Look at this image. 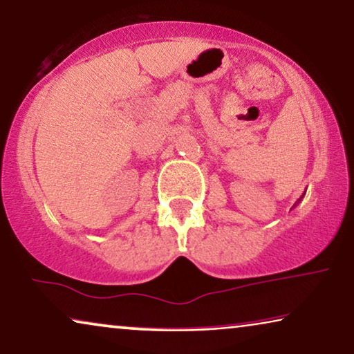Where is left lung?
Segmentation results:
<instances>
[{"label":"left lung","instance_id":"1","mask_svg":"<svg viewBox=\"0 0 354 354\" xmlns=\"http://www.w3.org/2000/svg\"><path fill=\"white\" fill-rule=\"evenodd\" d=\"M304 195H305V192H304V194H302V197H304ZM302 197H300V198H302ZM300 198H299V200H297V203H299V202H300ZM297 203H295V205H297ZM295 205H294V207H295Z\"/></svg>","mask_w":354,"mask_h":354}]
</instances>
